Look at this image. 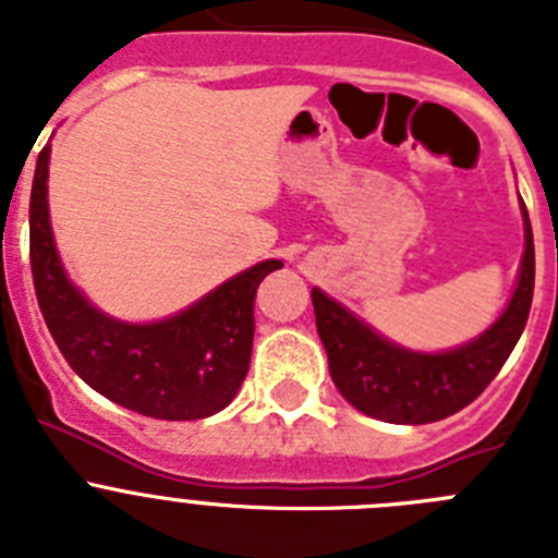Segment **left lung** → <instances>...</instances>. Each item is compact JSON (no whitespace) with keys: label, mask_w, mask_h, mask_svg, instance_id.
I'll return each instance as SVG.
<instances>
[{"label":"left lung","mask_w":558,"mask_h":558,"mask_svg":"<svg viewBox=\"0 0 558 558\" xmlns=\"http://www.w3.org/2000/svg\"><path fill=\"white\" fill-rule=\"evenodd\" d=\"M525 254L514 295L495 324L450 352L402 349L374 332L343 304L313 288L315 327L329 357V374L349 405L391 425L438 422L483 393L517 347L534 299V234L525 204Z\"/></svg>","instance_id":"obj_1"}]
</instances>
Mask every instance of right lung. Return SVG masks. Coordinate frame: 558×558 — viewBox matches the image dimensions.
<instances>
[{"label": "right lung", "instance_id": "1", "mask_svg": "<svg viewBox=\"0 0 558 558\" xmlns=\"http://www.w3.org/2000/svg\"><path fill=\"white\" fill-rule=\"evenodd\" d=\"M47 175L49 145L38 153L29 192V268L44 322L69 366L142 416L190 422L223 411L248 374L256 288L282 263H256L165 322H117L69 282L49 226Z\"/></svg>", "mask_w": 558, "mask_h": 558}]
</instances>
